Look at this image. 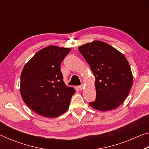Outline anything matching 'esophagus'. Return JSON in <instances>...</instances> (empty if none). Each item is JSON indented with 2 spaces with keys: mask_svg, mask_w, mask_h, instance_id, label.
Instances as JSON below:
<instances>
[{
  "mask_svg": "<svg viewBox=\"0 0 149 149\" xmlns=\"http://www.w3.org/2000/svg\"><path fill=\"white\" fill-rule=\"evenodd\" d=\"M84 85L83 84L79 85V86H78V88H79V89H80V90H82L83 89H84Z\"/></svg>",
  "mask_w": 149,
  "mask_h": 149,
  "instance_id": "esophagus-1",
  "label": "esophagus"
}]
</instances>
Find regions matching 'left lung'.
I'll return each instance as SVG.
<instances>
[{"mask_svg":"<svg viewBox=\"0 0 149 149\" xmlns=\"http://www.w3.org/2000/svg\"><path fill=\"white\" fill-rule=\"evenodd\" d=\"M78 49L95 77L97 95L89 105L100 111L119 107L129 95L133 84L132 70L124 55L100 41L83 45Z\"/></svg>","mask_w":149,"mask_h":149,"instance_id":"left-lung-1","label":"left lung"}]
</instances>
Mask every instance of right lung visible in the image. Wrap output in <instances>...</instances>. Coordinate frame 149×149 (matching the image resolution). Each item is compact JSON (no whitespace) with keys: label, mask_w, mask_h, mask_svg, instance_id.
I'll return each instance as SVG.
<instances>
[{"label":"right lung","mask_w":149,"mask_h":149,"mask_svg":"<svg viewBox=\"0 0 149 149\" xmlns=\"http://www.w3.org/2000/svg\"><path fill=\"white\" fill-rule=\"evenodd\" d=\"M70 50V48L48 46L37 52L22 70V99L42 116L55 118L68 109L75 90L64 84L60 64Z\"/></svg>","instance_id":"obj_1"}]
</instances>
